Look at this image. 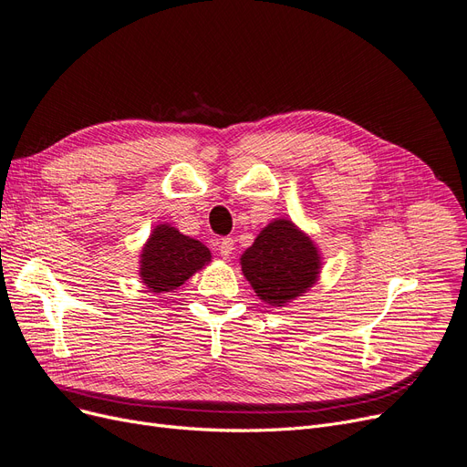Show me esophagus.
Segmentation results:
<instances>
[{"label":"esophagus","instance_id":"34e87169","mask_svg":"<svg viewBox=\"0 0 467 467\" xmlns=\"http://www.w3.org/2000/svg\"><path fill=\"white\" fill-rule=\"evenodd\" d=\"M233 250H234V240H233V238H221V243H219V254H221L223 260H229Z\"/></svg>","mask_w":467,"mask_h":467}]
</instances>
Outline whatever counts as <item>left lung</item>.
Here are the masks:
<instances>
[{
	"mask_svg": "<svg viewBox=\"0 0 467 467\" xmlns=\"http://www.w3.org/2000/svg\"><path fill=\"white\" fill-rule=\"evenodd\" d=\"M244 277L265 304L285 306L317 283L321 255L288 219H275L240 255Z\"/></svg>",
	"mask_w": 467,
	"mask_h": 467,
	"instance_id": "left-lung-1",
	"label": "left lung"
}]
</instances>
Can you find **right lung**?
<instances>
[{"label": "right lung", "instance_id": "right-lung-1", "mask_svg": "<svg viewBox=\"0 0 467 467\" xmlns=\"http://www.w3.org/2000/svg\"><path fill=\"white\" fill-rule=\"evenodd\" d=\"M212 262L210 248L200 240L163 223L155 227L140 254V279L150 292H171Z\"/></svg>", "mask_w": 467, "mask_h": 467}]
</instances>
